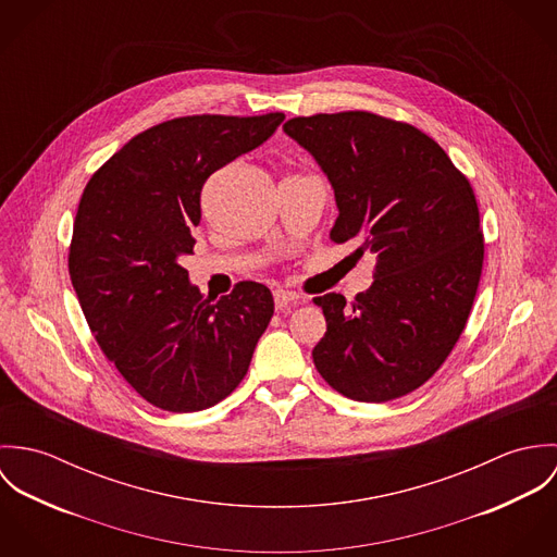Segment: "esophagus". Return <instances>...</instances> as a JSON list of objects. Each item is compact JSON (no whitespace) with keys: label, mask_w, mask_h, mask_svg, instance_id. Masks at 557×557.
I'll return each mask as SVG.
<instances>
[{"label":"esophagus","mask_w":557,"mask_h":557,"mask_svg":"<svg viewBox=\"0 0 557 557\" xmlns=\"http://www.w3.org/2000/svg\"><path fill=\"white\" fill-rule=\"evenodd\" d=\"M300 305V296L287 289H276L274 292V307L276 311H285V309H294Z\"/></svg>","instance_id":"esophagus-1"}]
</instances>
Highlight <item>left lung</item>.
<instances>
[{"instance_id": "obj_1", "label": "left lung", "mask_w": 557, "mask_h": 557, "mask_svg": "<svg viewBox=\"0 0 557 557\" xmlns=\"http://www.w3.org/2000/svg\"><path fill=\"white\" fill-rule=\"evenodd\" d=\"M283 131L334 188L330 239L377 259L351 307L341 294L313 300L325 318L319 375L354 400L405 397L444 364L476 298L484 238L472 184L429 135L369 111L292 117Z\"/></svg>"}]
</instances>
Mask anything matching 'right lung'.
Wrapping results in <instances>:
<instances>
[{
  "label": "right lung",
  "mask_w": 557,
  "mask_h": 557,
  "mask_svg": "<svg viewBox=\"0 0 557 557\" xmlns=\"http://www.w3.org/2000/svg\"><path fill=\"white\" fill-rule=\"evenodd\" d=\"M283 113L186 115L133 137L87 182L69 272L102 354L154 407L199 411L230 397L274 315L265 285L206 298L180 265L193 255L201 188L261 146Z\"/></svg>",
  "instance_id": "1"
}]
</instances>
